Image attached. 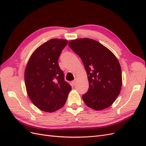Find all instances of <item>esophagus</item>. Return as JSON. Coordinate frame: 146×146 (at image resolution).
Listing matches in <instances>:
<instances>
[{
  "label": "esophagus",
  "instance_id": "1",
  "mask_svg": "<svg viewBox=\"0 0 146 146\" xmlns=\"http://www.w3.org/2000/svg\"><path fill=\"white\" fill-rule=\"evenodd\" d=\"M71 85H72V86H74L75 85H76V80H74V81H72V82H71Z\"/></svg>",
  "mask_w": 146,
  "mask_h": 146
}]
</instances>
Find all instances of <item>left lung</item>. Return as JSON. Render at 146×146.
Segmentation results:
<instances>
[{"mask_svg":"<svg viewBox=\"0 0 146 146\" xmlns=\"http://www.w3.org/2000/svg\"><path fill=\"white\" fill-rule=\"evenodd\" d=\"M69 46L80 57L87 73L89 89L82 96L85 104L92 109L102 110L116 100L122 87L120 64L108 48L90 38H79Z\"/></svg>","mask_w":146,"mask_h":146,"instance_id":"obj_1","label":"left lung"}]
</instances>
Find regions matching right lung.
<instances>
[{"label":"right lung","mask_w":146,"mask_h":146,"mask_svg":"<svg viewBox=\"0 0 146 146\" xmlns=\"http://www.w3.org/2000/svg\"><path fill=\"white\" fill-rule=\"evenodd\" d=\"M68 43L58 38L43 43L33 52L26 66V91L32 103L41 111L52 113L62 108L72 89L64 81L58 63Z\"/></svg>","instance_id":"1"}]
</instances>
